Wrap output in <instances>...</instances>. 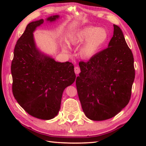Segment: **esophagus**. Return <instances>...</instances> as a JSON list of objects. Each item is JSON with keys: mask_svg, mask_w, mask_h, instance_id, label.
I'll return each instance as SVG.
<instances>
[{"mask_svg": "<svg viewBox=\"0 0 146 146\" xmlns=\"http://www.w3.org/2000/svg\"><path fill=\"white\" fill-rule=\"evenodd\" d=\"M80 71H81V70H80V68L78 66L75 67V73L76 74V75L79 74L80 73Z\"/></svg>", "mask_w": 146, "mask_h": 146, "instance_id": "obj_1", "label": "esophagus"}]
</instances>
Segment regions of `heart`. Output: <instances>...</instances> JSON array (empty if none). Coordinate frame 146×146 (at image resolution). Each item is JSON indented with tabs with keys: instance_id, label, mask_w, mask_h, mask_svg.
<instances>
[{
	"instance_id": "obj_1",
	"label": "heart",
	"mask_w": 146,
	"mask_h": 146,
	"mask_svg": "<svg viewBox=\"0 0 146 146\" xmlns=\"http://www.w3.org/2000/svg\"><path fill=\"white\" fill-rule=\"evenodd\" d=\"M108 39L107 31L95 26H87L78 30L69 37L68 42L75 45L83 43L80 49V54L83 58L89 59L97 53ZM64 49L66 47L64 46Z\"/></svg>"
}]
</instances>
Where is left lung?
Returning a JSON list of instances; mask_svg holds the SVG:
<instances>
[{"label":"left lung","instance_id":"8db88e82","mask_svg":"<svg viewBox=\"0 0 146 146\" xmlns=\"http://www.w3.org/2000/svg\"><path fill=\"white\" fill-rule=\"evenodd\" d=\"M108 48L87 62L80 61L76 85L83 112L88 119H109L129 104L135 78L134 57L120 27L113 24Z\"/></svg>","mask_w":146,"mask_h":146}]
</instances>
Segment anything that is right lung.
<instances>
[{"label":"right lung","mask_w":146,"mask_h":146,"mask_svg":"<svg viewBox=\"0 0 146 146\" xmlns=\"http://www.w3.org/2000/svg\"><path fill=\"white\" fill-rule=\"evenodd\" d=\"M59 15L48 17L55 21ZM44 20L27 24L15 46L11 64L12 93L21 107L31 115L49 120L58 115L64 90L75 82L74 66L60 63L42 54L35 45L33 32Z\"/></svg>","instance_id":"obj_1"}]
</instances>
